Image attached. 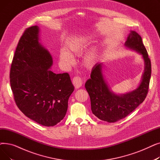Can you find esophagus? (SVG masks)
Masks as SVG:
<instances>
[{"instance_id":"34e87169","label":"esophagus","mask_w":160,"mask_h":160,"mask_svg":"<svg viewBox=\"0 0 160 160\" xmlns=\"http://www.w3.org/2000/svg\"><path fill=\"white\" fill-rule=\"evenodd\" d=\"M72 83H73V85L76 89H78L82 86V80L78 77H76L73 78Z\"/></svg>"}]
</instances>
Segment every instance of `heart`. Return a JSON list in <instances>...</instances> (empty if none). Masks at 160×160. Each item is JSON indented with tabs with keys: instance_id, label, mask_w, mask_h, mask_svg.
<instances>
[{
	"instance_id": "1",
	"label": "heart",
	"mask_w": 160,
	"mask_h": 160,
	"mask_svg": "<svg viewBox=\"0 0 160 160\" xmlns=\"http://www.w3.org/2000/svg\"><path fill=\"white\" fill-rule=\"evenodd\" d=\"M91 42V36L86 35L76 36L67 40L64 43V49H62L59 54L60 61L66 65L73 64V56L82 54ZM96 60L97 52L95 50H91L83 57V63L87 67H90L95 63Z\"/></svg>"
}]
</instances>
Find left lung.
<instances>
[{"label": "left lung", "instance_id": "1", "mask_svg": "<svg viewBox=\"0 0 160 160\" xmlns=\"http://www.w3.org/2000/svg\"><path fill=\"white\" fill-rule=\"evenodd\" d=\"M124 46L141 54L144 61V71L137 88L125 94L114 93L104 78L102 63L95 64L91 78L85 83L92 112L99 119L108 122H115L127 117L144 101L148 93L151 63L141 37L136 31L130 30Z\"/></svg>", "mask_w": 160, "mask_h": 160}]
</instances>
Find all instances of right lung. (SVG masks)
Listing matches in <instances>:
<instances>
[{
	"instance_id": "add662e5",
	"label": "right lung",
	"mask_w": 160,
	"mask_h": 160,
	"mask_svg": "<svg viewBox=\"0 0 160 160\" xmlns=\"http://www.w3.org/2000/svg\"><path fill=\"white\" fill-rule=\"evenodd\" d=\"M39 27L33 26L21 36L11 65L10 85L15 103L25 115L53 127L65 117L74 86L68 73L50 70L52 57L39 42Z\"/></svg>"
}]
</instances>
